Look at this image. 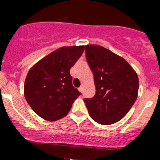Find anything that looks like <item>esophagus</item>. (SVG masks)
Returning a JSON list of instances; mask_svg holds the SVG:
<instances>
[{"label": "esophagus", "mask_w": 160, "mask_h": 160, "mask_svg": "<svg viewBox=\"0 0 160 160\" xmlns=\"http://www.w3.org/2000/svg\"><path fill=\"white\" fill-rule=\"evenodd\" d=\"M78 90L80 91V92H81V93H82V92H83V87H79V88H78Z\"/></svg>", "instance_id": "esophagus-1"}]
</instances>
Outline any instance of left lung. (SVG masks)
I'll list each match as a JSON object with an SVG mask.
<instances>
[{
    "instance_id": "8db88e82",
    "label": "left lung",
    "mask_w": 160,
    "mask_h": 160,
    "mask_svg": "<svg viewBox=\"0 0 160 160\" xmlns=\"http://www.w3.org/2000/svg\"><path fill=\"white\" fill-rule=\"evenodd\" d=\"M85 52L96 92L84 102L95 122L112 124L125 116L134 104L139 89L138 74L124 58L100 45H87Z\"/></svg>"
}]
</instances>
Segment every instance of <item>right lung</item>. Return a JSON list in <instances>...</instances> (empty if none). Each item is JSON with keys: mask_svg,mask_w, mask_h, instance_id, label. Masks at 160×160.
I'll return each instance as SVG.
<instances>
[{"mask_svg": "<svg viewBox=\"0 0 160 160\" xmlns=\"http://www.w3.org/2000/svg\"><path fill=\"white\" fill-rule=\"evenodd\" d=\"M84 46L62 47L36 63L28 72L24 96L32 109L48 122L59 120L81 95L72 85L70 70Z\"/></svg>", "mask_w": 160, "mask_h": 160, "instance_id": "obj_1", "label": "right lung"}]
</instances>
